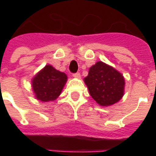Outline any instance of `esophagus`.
Here are the masks:
<instances>
[{"mask_svg":"<svg viewBox=\"0 0 156 156\" xmlns=\"http://www.w3.org/2000/svg\"><path fill=\"white\" fill-rule=\"evenodd\" d=\"M73 76L75 77V78H80L81 77V75H80V73H75L73 75Z\"/></svg>","mask_w":156,"mask_h":156,"instance_id":"obj_1","label":"esophagus"}]
</instances>
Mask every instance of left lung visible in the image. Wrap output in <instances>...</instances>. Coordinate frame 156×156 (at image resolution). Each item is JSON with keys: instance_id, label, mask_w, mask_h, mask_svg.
<instances>
[{"instance_id": "8db88e82", "label": "left lung", "mask_w": 156, "mask_h": 156, "mask_svg": "<svg viewBox=\"0 0 156 156\" xmlns=\"http://www.w3.org/2000/svg\"><path fill=\"white\" fill-rule=\"evenodd\" d=\"M90 95L100 106H111L122 98L125 87L123 75L109 65L97 62L84 78Z\"/></svg>"}]
</instances>
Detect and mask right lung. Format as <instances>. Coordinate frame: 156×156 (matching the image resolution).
Segmentation results:
<instances>
[{
	"mask_svg": "<svg viewBox=\"0 0 156 156\" xmlns=\"http://www.w3.org/2000/svg\"><path fill=\"white\" fill-rule=\"evenodd\" d=\"M67 81L68 76L65 73L57 70L51 65H46L34 76L31 81L35 98L42 102L55 101Z\"/></svg>",
	"mask_w": 156,
	"mask_h": 156,
	"instance_id": "right-lung-1",
	"label": "right lung"
}]
</instances>
